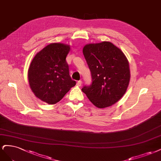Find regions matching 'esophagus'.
Segmentation results:
<instances>
[{
  "label": "esophagus",
  "mask_w": 161,
  "mask_h": 161,
  "mask_svg": "<svg viewBox=\"0 0 161 161\" xmlns=\"http://www.w3.org/2000/svg\"><path fill=\"white\" fill-rule=\"evenodd\" d=\"M77 85L78 86H81V80H79L77 81Z\"/></svg>",
  "instance_id": "34e87169"
}]
</instances>
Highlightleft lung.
<instances>
[{"mask_svg": "<svg viewBox=\"0 0 161 161\" xmlns=\"http://www.w3.org/2000/svg\"><path fill=\"white\" fill-rule=\"evenodd\" d=\"M83 53L91 71L92 83L83 87L82 92L99 108L114 104L126 93L130 79L126 57L109 41L87 44Z\"/></svg>", "mask_w": 161, "mask_h": 161, "instance_id": "1", "label": "left lung"}]
</instances>
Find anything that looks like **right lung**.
Masks as SVG:
<instances>
[{
  "instance_id": "right-lung-1",
  "label": "right lung",
  "mask_w": 161,
  "mask_h": 161,
  "mask_svg": "<svg viewBox=\"0 0 161 161\" xmlns=\"http://www.w3.org/2000/svg\"><path fill=\"white\" fill-rule=\"evenodd\" d=\"M70 46L51 43L33 59L28 70L31 89L35 96L49 104L59 102L76 84L69 75L66 57Z\"/></svg>"
}]
</instances>
